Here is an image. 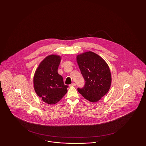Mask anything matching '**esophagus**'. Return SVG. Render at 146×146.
Listing matches in <instances>:
<instances>
[{
	"mask_svg": "<svg viewBox=\"0 0 146 146\" xmlns=\"http://www.w3.org/2000/svg\"><path fill=\"white\" fill-rule=\"evenodd\" d=\"M76 86V84L74 83L71 84L70 85V86Z\"/></svg>",
	"mask_w": 146,
	"mask_h": 146,
	"instance_id": "1",
	"label": "esophagus"
}]
</instances>
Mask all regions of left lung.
Here are the masks:
<instances>
[{"instance_id": "obj_1", "label": "left lung", "mask_w": 146, "mask_h": 146, "mask_svg": "<svg viewBox=\"0 0 146 146\" xmlns=\"http://www.w3.org/2000/svg\"><path fill=\"white\" fill-rule=\"evenodd\" d=\"M76 60L85 81L84 87L78 88V92L91 102L98 101L111 88V73L108 64L90 51L76 55Z\"/></svg>"}]
</instances>
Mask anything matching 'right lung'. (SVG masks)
<instances>
[{"mask_svg":"<svg viewBox=\"0 0 146 146\" xmlns=\"http://www.w3.org/2000/svg\"><path fill=\"white\" fill-rule=\"evenodd\" d=\"M61 59L62 57L57 55L47 56L35 71V92L47 104H56L67 92L68 86L64 84L62 76L57 72Z\"/></svg>","mask_w":146,"mask_h":146,"instance_id":"right-lung-1","label":"right lung"}]
</instances>
